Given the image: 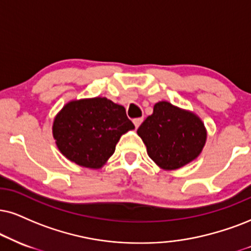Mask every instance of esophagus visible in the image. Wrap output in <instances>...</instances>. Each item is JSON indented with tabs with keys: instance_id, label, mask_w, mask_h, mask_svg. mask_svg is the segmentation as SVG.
Listing matches in <instances>:
<instances>
[{
	"instance_id": "34e87169",
	"label": "esophagus",
	"mask_w": 251,
	"mask_h": 251,
	"mask_svg": "<svg viewBox=\"0 0 251 251\" xmlns=\"http://www.w3.org/2000/svg\"><path fill=\"white\" fill-rule=\"evenodd\" d=\"M132 122H134L136 128H138V126H141V123L143 122V117H137V119H135L134 121H132Z\"/></svg>"
}]
</instances>
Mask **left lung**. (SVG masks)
Segmentation results:
<instances>
[{
    "label": "left lung",
    "instance_id": "8db88e82",
    "mask_svg": "<svg viewBox=\"0 0 251 251\" xmlns=\"http://www.w3.org/2000/svg\"><path fill=\"white\" fill-rule=\"evenodd\" d=\"M137 134L150 158L168 171L197 159L207 140L206 126L197 114L168 101L154 104L152 115L142 123Z\"/></svg>",
    "mask_w": 251,
    "mask_h": 251
}]
</instances>
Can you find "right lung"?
I'll use <instances>...</instances> for the list:
<instances>
[{"label":"right lung","mask_w":251,"mask_h":251,"mask_svg":"<svg viewBox=\"0 0 251 251\" xmlns=\"http://www.w3.org/2000/svg\"><path fill=\"white\" fill-rule=\"evenodd\" d=\"M132 129L125 107L97 97L67 102L54 117L52 134L63 156L98 170L115 152L121 136Z\"/></svg>","instance_id":"1"}]
</instances>
